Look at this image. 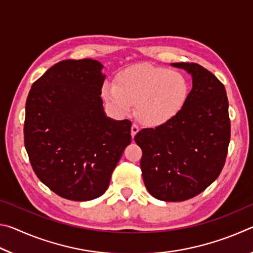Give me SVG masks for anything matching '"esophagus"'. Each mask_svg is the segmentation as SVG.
I'll return each mask as SVG.
<instances>
[{
	"label": "esophagus",
	"instance_id": "obj_1",
	"mask_svg": "<svg viewBox=\"0 0 253 253\" xmlns=\"http://www.w3.org/2000/svg\"><path fill=\"white\" fill-rule=\"evenodd\" d=\"M131 137H132V139H134V137H135V135L137 134V132L139 131V127L136 125V124H132V126H131Z\"/></svg>",
	"mask_w": 253,
	"mask_h": 253
}]
</instances>
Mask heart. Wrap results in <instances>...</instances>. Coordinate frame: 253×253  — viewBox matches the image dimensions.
Returning a JSON list of instances; mask_svg holds the SVG:
<instances>
[{
	"label": "heart",
	"mask_w": 253,
	"mask_h": 253,
	"mask_svg": "<svg viewBox=\"0 0 253 253\" xmlns=\"http://www.w3.org/2000/svg\"><path fill=\"white\" fill-rule=\"evenodd\" d=\"M101 95L116 114L128 115L135 105L140 123L160 127L182 113L190 96V84L181 72L144 63L118 72L115 84L102 85Z\"/></svg>",
	"instance_id": "b5f03b06"
}]
</instances>
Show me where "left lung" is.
Masks as SVG:
<instances>
[{
  "instance_id": "obj_1",
  "label": "left lung",
  "mask_w": 253,
  "mask_h": 253,
  "mask_svg": "<svg viewBox=\"0 0 253 253\" xmlns=\"http://www.w3.org/2000/svg\"><path fill=\"white\" fill-rule=\"evenodd\" d=\"M192 76V90L172 122L137 132L145 186L154 198L181 202L215 181L230 143L229 101L223 84L198 63H170Z\"/></svg>"
}]
</instances>
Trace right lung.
Returning a JSON list of instances; mask_svg holds the SVG:
<instances>
[{
	"instance_id": "right-lung-1",
	"label": "right lung",
	"mask_w": 253,
	"mask_h": 253,
	"mask_svg": "<svg viewBox=\"0 0 253 253\" xmlns=\"http://www.w3.org/2000/svg\"><path fill=\"white\" fill-rule=\"evenodd\" d=\"M102 68L92 59L55 63L32 84L25 104L24 145L32 169L67 200L104 194L131 142V123L104 110Z\"/></svg>"
}]
</instances>
